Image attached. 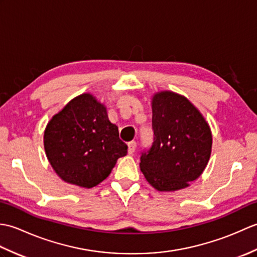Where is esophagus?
I'll return each instance as SVG.
<instances>
[{
	"label": "esophagus",
	"mask_w": 257,
	"mask_h": 257,
	"mask_svg": "<svg viewBox=\"0 0 257 257\" xmlns=\"http://www.w3.org/2000/svg\"><path fill=\"white\" fill-rule=\"evenodd\" d=\"M136 148H137V143L136 141H130V143H128V152L130 155H133Z\"/></svg>",
	"instance_id": "34e87169"
}]
</instances>
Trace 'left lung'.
Masks as SVG:
<instances>
[{
	"label": "left lung",
	"mask_w": 257,
	"mask_h": 257,
	"mask_svg": "<svg viewBox=\"0 0 257 257\" xmlns=\"http://www.w3.org/2000/svg\"><path fill=\"white\" fill-rule=\"evenodd\" d=\"M151 105L154 143L140 157V170L161 192L187 188L209 162L210 125L192 102L173 91L157 92Z\"/></svg>",
	"instance_id": "left-lung-1"
}]
</instances>
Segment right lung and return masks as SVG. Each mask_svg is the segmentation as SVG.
I'll return each instance as SVG.
<instances>
[{"label":"right lung","instance_id":"add662e5","mask_svg":"<svg viewBox=\"0 0 257 257\" xmlns=\"http://www.w3.org/2000/svg\"><path fill=\"white\" fill-rule=\"evenodd\" d=\"M46 157L65 182L92 188L102 182L128 147L107 109L91 94L70 100L48 121L44 132Z\"/></svg>","mask_w":257,"mask_h":257}]
</instances>
